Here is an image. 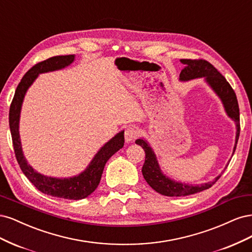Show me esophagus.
Listing matches in <instances>:
<instances>
[{
	"label": "esophagus",
	"instance_id": "34e87169",
	"mask_svg": "<svg viewBox=\"0 0 252 252\" xmlns=\"http://www.w3.org/2000/svg\"><path fill=\"white\" fill-rule=\"evenodd\" d=\"M139 134V129L136 126H127L125 131V139L126 142L134 140L135 138Z\"/></svg>",
	"mask_w": 252,
	"mask_h": 252
}]
</instances>
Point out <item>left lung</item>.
<instances>
[{
	"label": "left lung",
	"mask_w": 252,
	"mask_h": 252,
	"mask_svg": "<svg viewBox=\"0 0 252 252\" xmlns=\"http://www.w3.org/2000/svg\"><path fill=\"white\" fill-rule=\"evenodd\" d=\"M180 62L185 67L182 69L180 73L179 79L182 80V82H188V80L194 78H204L208 86L213 89L219 97H220L227 115L235 123V126H237V133H235V144L233 148L234 153L240 136V110L237 95H235L233 89L221 73L207 61L180 60ZM135 142L136 144L142 147V149L145 152V160L142 166V175L145 181L148 182V184L154 190L163 194V196L182 197L200 192L202 190H205L208 189L209 188H212L222 176V174L219 175L218 177L215 178L214 181L199 185H189L181 182H177L162 173L155 153H154L153 149L151 148V145L147 140L140 138V139H137Z\"/></svg>",
	"instance_id": "8db88e82"
}]
</instances>
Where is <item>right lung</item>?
Instances as JSON below:
<instances>
[{
    "instance_id": "right-lung-1",
    "label": "right lung",
    "mask_w": 252,
    "mask_h": 252,
    "mask_svg": "<svg viewBox=\"0 0 252 252\" xmlns=\"http://www.w3.org/2000/svg\"><path fill=\"white\" fill-rule=\"evenodd\" d=\"M74 59L75 56L73 54L60 55L53 56V58L36 63L23 76L17 90H15L9 109V126L13 149L22 172L39 191L52 197L68 200L85 199L89 194H91L100 182L107 161L125 144V131H121L97 152L90 164L87 166L83 173L70 178H53L44 176L37 173L33 167L28 164L23 154L19 132L20 114L24 97H25L28 88L36 79L38 74L63 69L74 62Z\"/></svg>"
}]
</instances>
